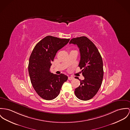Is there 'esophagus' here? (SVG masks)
<instances>
[{
  "label": "esophagus",
  "instance_id": "esophagus-1",
  "mask_svg": "<svg viewBox=\"0 0 130 130\" xmlns=\"http://www.w3.org/2000/svg\"><path fill=\"white\" fill-rule=\"evenodd\" d=\"M74 79V77H68V80H72Z\"/></svg>",
  "mask_w": 130,
  "mask_h": 130
}]
</instances>
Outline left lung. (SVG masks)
Returning <instances> with one entry per match:
<instances>
[{
    "instance_id": "8db88e82",
    "label": "left lung",
    "mask_w": 130,
    "mask_h": 130,
    "mask_svg": "<svg viewBox=\"0 0 130 130\" xmlns=\"http://www.w3.org/2000/svg\"><path fill=\"white\" fill-rule=\"evenodd\" d=\"M69 43L76 44L79 48V67L83 69L85 78L80 80V86L75 90V94L80 100H89L97 93L102 84L103 68L101 56L96 46L86 37L73 38Z\"/></svg>"
}]
</instances>
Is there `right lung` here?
<instances>
[{
	"mask_svg": "<svg viewBox=\"0 0 130 130\" xmlns=\"http://www.w3.org/2000/svg\"><path fill=\"white\" fill-rule=\"evenodd\" d=\"M69 40L46 36L36 44L30 54L28 65L30 82L36 92L44 100L56 98L63 83L68 80V77L63 74L51 73L50 68L57 52Z\"/></svg>",
	"mask_w": 130,
	"mask_h": 130,
	"instance_id": "1",
	"label": "right lung"
}]
</instances>
